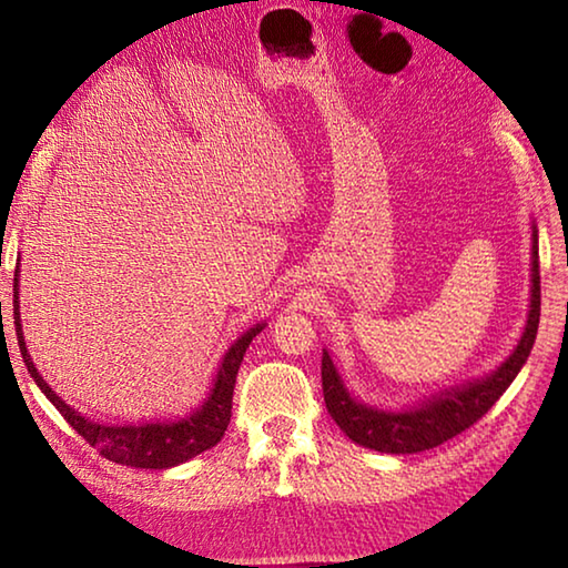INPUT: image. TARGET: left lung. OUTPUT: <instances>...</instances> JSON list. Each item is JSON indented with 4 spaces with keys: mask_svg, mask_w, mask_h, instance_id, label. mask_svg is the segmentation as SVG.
Instances as JSON below:
<instances>
[{
    "mask_svg": "<svg viewBox=\"0 0 568 568\" xmlns=\"http://www.w3.org/2000/svg\"><path fill=\"white\" fill-rule=\"evenodd\" d=\"M538 315H541V273H538V235L534 227V253H531V311H528L526 331L518 341L516 351L501 363V368L491 376L468 383L464 388H450L440 396L420 403L418 408L388 413L368 408L355 400L345 390L343 381L335 371L328 353H323V396L325 408L338 423L341 430L358 446L381 450V454H418V450L436 448L460 430L474 426L491 410L494 403L504 396L518 376L528 353L534 348Z\"/></svg>",
    "mask_w": 568,
    "mask_h": 568,
    "instance_id": "8db88e82",
    "label": "left lung"
}]
</instances>
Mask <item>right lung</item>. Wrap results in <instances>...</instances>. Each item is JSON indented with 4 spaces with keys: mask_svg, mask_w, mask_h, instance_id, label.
Here are the masks:
<instances>
[{
    "mask_svg": "<svg viewBox=\"0 0 568 568\" xmlns=\"http://www.w3.org/2000/svg\"><path fill=\"white\" fill-rule=\"evenodd\" d=\"M17 273H14V325H17V341L19 351L27 371L32 373V378L47 398L52 400V406L62 413L64 420L80 434L92 448L100 450V456L114 464L134 466V468H172L185 460L195 458L203 450L213 448L220 444V438L225 436L230 416H233V390L237 368L243 363V355L247 345L253 343L257 333L263 331V325L250 328L243 338H237L230 351L225 353L223 365H220L215 386L210 390L203 408H197L192 416L175 420V423H142V426H104V423H94L84 418L74 408L57 396V393L47 386V381L37 373L34 363L27 353L24 335H22V321H19V287H17Z\"/></svg>",
    "mask_w": 568,
    "mask_h": 568,
    "instance_id": "right-lung-1",
    "label": "right lung"
}]
</instances>
